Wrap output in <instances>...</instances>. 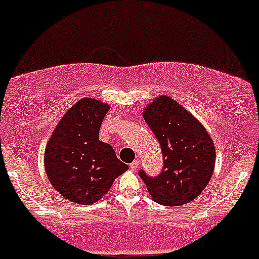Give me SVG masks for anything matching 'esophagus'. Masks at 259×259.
I'll return each mask as SVG.
<instances>
[{
	"mask_svg": "<svg viewBox=\"0 0 259 259\" xmlns=\"http://www.w3.org/2000/svg\"><path fill=\"white\" fill-rule=\"evenodd\" d=\"M139 165H140V160L136 159V160H134V162L130 163L129 167H130V169H132V170H136V169L139 168Z\"/></svg>",
	"mask_w": 259,
	"mask_h": 259,
	"instance_id": "1",
	"label": "esophagus"
}]
</instances>
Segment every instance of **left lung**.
I'll use <instances>...</instances> for the list:
<instances>
[{
  "instance_id": "left-lung-1",
  "label": "left lung",
  "mask_w": 259,
  "mask_h": 259,
  "mask_svg": "<svg viewBox=\"0 0 259 259\" xmlns=\"http://www.w3.org/2000/svg\"><path fill=\"white\" fill-rule=\"evenodd\" d=\"M144 119L158 140L162 171L139 175L148 192L163 206H181L195 200L209 183L215 165V147L203 125L180 103L159 96L144 111Z\"/></svg>"
}]
</instances>
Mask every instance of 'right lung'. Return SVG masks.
I'll return each mask as SVG.
<instances>
[{"instance_id": "add662e5", "label": "right lung", "mask_w": 259, "mask_h": 259, "mask_svg": "<svg viewBox=\"0 0 259 259\" xmlns=\"http://www.w3.org/2000/svg\"><path fill=\"white\" fill-rule=\"evenodd\" d=\"M109 105L85 97L59 120L45 150V169L55 190L68 201L91 204L103 197L127 169L111 145L99 140Z\"/></svg>"}]
</instances>
